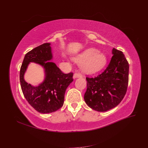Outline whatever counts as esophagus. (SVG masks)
Returning <instances> with one entry per match:
<instances>
[{"instance_id": "34e87169", "label": "esophagus", "mask_w": 148, "mask_h": 148, "mask_svg": "<svg viewBox=\"0 0 148 148\" xmlns=\"http://www.w3.org/2000/svg\"><path fill=\"white\" fill-rule=\"evenodd\" d=\"M82 77V75L81 74H79L78 73H76L73 75V78H81Z\"/></svg>"}]
</instances>
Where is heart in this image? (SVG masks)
<instances>
[{"mask_svg": "<svg viewBox=\"0 0 148 148\" xmlns=\"http://www.w3.org/2000/svg\"><path fill=\"white\" fill-rule=\"evenodd\" d=\"M77 62H82L81 69L85 73H94L104 68L106 64V56L94 48H89L73 58Z\"/></svg>", "mask_w": 148, "mask_h": 148, "instance_id": "1", "label": "heart"}]
</instances>
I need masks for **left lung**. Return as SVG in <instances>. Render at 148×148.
<instances>
[{
	"mask_svg": "<svg viewBox=\"0 0 148 148\" xmlns=\"http://www.w3.org/2000/svg\"><path fill=\"white\" fill-rule=\"evenodd\" d=\"M109 64L95 78L86 77L87 89L84 99L86 104L98 112L114 108L122 101L128 83L129 64L123 52L112 49Z\"/></svg>",
	"mask_w": 148,
	"mask_h": 148,
	"instance_id": "obj_1",
	"label": "left lung"
}]
</instances>
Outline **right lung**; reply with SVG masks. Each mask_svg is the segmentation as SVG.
<instances>
[{"instance_id":"1","label":"right lung","mask_w":148,"mask_h":148,"mask_svg":"<svg viewBox=\"0 0 148 148\" xmlns=\"http://www.w3.org/2000/svg\"><path fill=\"white\" fill-rule=\"evenodd\" d=\"M52 59L51 44L44 43L26 53L20 71L21 88L25 97L36 110L42 114L53 112L63 106L66 89L73 81V73H62L55 63L49 61ZM30 62L41 65L45 69V78L37 87L28 84L24 79Z\"/></svg>"}]
</instances>
